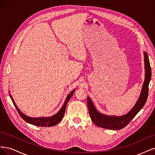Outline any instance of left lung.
<instances>
[{"label": "left lung", "instance_id": "8db88e82", "mask_svg": "<svg viewBox=\"0 0 155 155\" xmlns=\"http://www.w3.org/2000/svg\"><path fill=\"white\" fill-rule=\"evenodd\" d=\"M145 64V79L140 97L134 106L125 115L116 116L102 114L98 111L91 98L87 97V105L91 120L95 125L101 128L111 130H120L127 125L134 117L141 110L147 101L149 84L151 78V69L147 52L143 51Z\"/></svg>", "mask_w": 155, "mask_h": 155}]
</instances>
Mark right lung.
Returning a JSON list of instances; mask_svg holds the SVG:
<instances>
[{"instance_id": "obj_1", "label": "right lung", "mask_w": 155, "mask_h": 155, "mask_svg": "<svg viewBox=\"0 0 155 155\" xmlns=\"http://www.w3.org/2000/svg\"><path fill=\"white\" fill-rule=\"evenodd\" d=\"M75 91H76V88L74 89L73 91H72V92L67 96L66 100H65L64 102L63 105L62 106L61 108V109L59 110V112H57V113L54 114V116H51L50 117H39V118H32V117L26 116V114H23L22 112L19 110V109H18L15 101H14L13 99L12 96L10 94V96L12 100L14 106L15 107L17 110L18 111V114H19L21 118L25 121H26L27 123L32 124L35 126H39V127H51V126H54L55 125H57L63 119L64 112H65V109H66V107H67V105L70 98H71V97L74 94ZM9 93H10V91H9Z\"/></svg>"}]
</instances>
